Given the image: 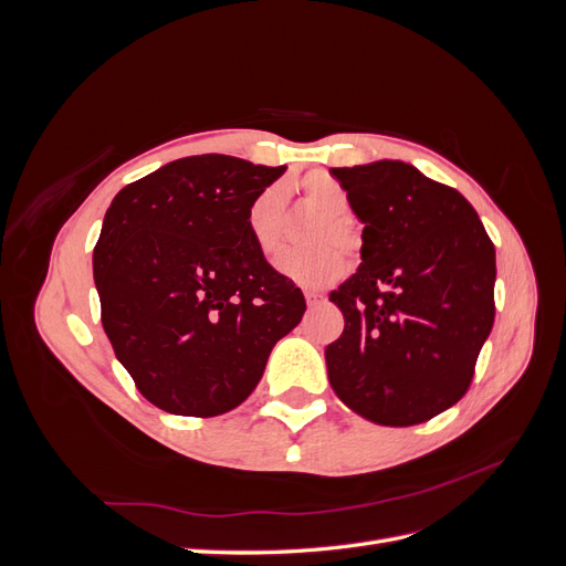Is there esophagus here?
Segmentation results:
<instances>
[{"label": "esophagus", "instance_id": "obj_1", "mask_svg": "<svg viewBox=\"0 0 566 566\" xmlns=\"http://www.w3.org/2000/svg\"><path fill=\"white\" fill-rule=\"evenodd\" d=\"M304 297H306V304L310 306H316L323 302V295L316 293V290H304Z\"/></svg>", "mask_w": 566, "mask_h": 566}]
</instances>
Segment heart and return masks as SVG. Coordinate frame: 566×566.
Wrapping results in <instances>:
<instances>
[{"mask_svg": "<svg viewBox=\"0 0 566 566\" xmlns=\"http://www.w3.org/2000/svg\"><path fill=\"white\" fill-rule=\"evenodd\" d=\"M290 188L300 196V200L323 214L314 227L310 241L316 248L283 252L276 260V271L281 276L300 283L304 287H323L337 281L347 271V254L339 248L356 250L361 245V235L349 217V193L335 177L328 172H310L302 179L290 184ZM283 219H285V196L281 188L271 186L256 196L248 210V231L254 245L264 254H273L283 241Z\"/></svg>", "mask_w": 566, "mask_h": 566, "instance_id": "1", "label": "heart"}]
</instances>
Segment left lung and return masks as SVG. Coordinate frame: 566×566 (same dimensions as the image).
Masks as SVG:
<instances>
[{
	"mask_svg": "<svg viewBox=\"0 0 566 566\" xmlns=\"http://www.w3.org/2000/svg\"><path fill=\"white\" fill-rule=\"evenodd\" d=\"M331 175L364 221V245L361 266L331 293L345 331L325 347L328 380L370 422H424L462 399L493 328V243L455 188L413 165Z\"/></svg>",
	"mask_w": 566,
	"mask_h": 566,
	"instance_id": "8db88e82",
	"label": "left lung"
}]
</instances>
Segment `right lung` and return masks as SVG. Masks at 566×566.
Wrapping results in <instances>:
<instances>
[{"label": "right lung", "mask_w": 566, "mask_h": 566, "mask_svg": "<svg viewBox=\"0 0 566 566\" xmlns=\"http://www.w3.org/2000/svg\"><path fill=\"white\" fill-rule=\"evenodd\" d=\"M285 167L191 156L125 186L94 248L101 323L144 397L212 418L241 406L306 302L248 231Z\"/></svg>", "instance_id": "add662e5"}]
</instances>
